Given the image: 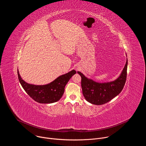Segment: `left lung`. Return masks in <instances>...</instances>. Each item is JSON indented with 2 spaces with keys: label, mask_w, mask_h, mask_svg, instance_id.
Listing matches in <instances>:
<instances>
[{
  "label": "left lung",
  "mask_w": 146,
  "mask_h": 146,
  "mask_svg": "<svg viewBox=\"0 0 146 146\" xmlns=\"http://www.w3.org/2000/svg\"><path fill=\"white\" fill-rule=\"evenodd\" d=\"M128 60L120 76L115 81L109 82L99 83L86 77L80 72L77 73L81 77V88L86 99L96 105L106 103L117 96L125 84L127 76Z\"/></svg>",
  "instance_id": "obj_1"
}]
</instances>
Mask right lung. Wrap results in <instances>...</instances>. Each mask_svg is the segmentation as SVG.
<instances>
[{"label": "right lung", "mask_w": 146, "mask_h": 146, "mask_svg": "<svg viewBox=\"0 0 146 146\" xmlns=\"http://www.w3.org/2000/svg\"><path fill=\"white\" fill-rule=\"evenodd\" d=\"M19 81L25 92L36 102L40 103H51L59 100L63 95L65 87L70 78L76 73L74 70L63 74L51 83L44 86L28 84L21 77L18 70Z\"/></svg>", "instance_id": "obj_1"}]
</instances>
